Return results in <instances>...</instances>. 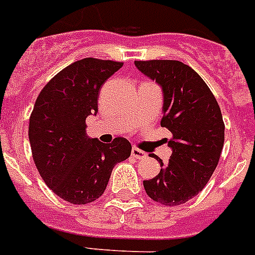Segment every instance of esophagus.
Segmentation results:
<instances>
[{
    "instance_id": "34e87169",
    "label": "esophagus",
    "mask_w": 255,
    "mask_h": 255,
    "mask_svg": "<svg viewBox=\"0 0 255 255\" xmlns=\"http://www.w3.org/2000/svg\"><path fill=\"white\" fill-rule=\"evenodd\" d=\"M131 156L134 157V158H137V160H141V158H146V153L143 152V150H141V149H138L137 146H133L131 148Z\"/></svg>"
}]
</instances>
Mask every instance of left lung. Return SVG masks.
<instances>
[{
  "instance_id": "1",
  "label": "left lung",
  "mask_w": 255,
  "mask_h": 255,
  "mask_svg": "<svg viewBox=\"0 0 255 255\" xmlns=\"http://www.w3.org/2000/svg\"><path fill=\"white\" fill-rule=\"evenodd\" d=\"M142 74L164 93L161 126L172 133V156L160 173L143 180L148 196L164 206H179L202 191L211 179L225 143L221 107L206 82L179 60H135Z\"/></svg>"
}]
</instances>
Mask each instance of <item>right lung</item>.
Segmentation results:
<instances>
[{
	"mask_svg": "<svg viewBox=\"0 0 255 255\" xmlns=\"http://www.w3.org/2000/svg\"><path fill=\"white\" fill-rule=\"evenodd\" d=\"M122 62L86 57L49 80L36 99L29 118L34 165L44 183L71 204H87L102 196L117 162L131 145L124 137L110 143L86 135V118L98 113L102 84Z\"/></svg>",
	"mask_w": 255,
	"mask_h": 255,
	"instance_id": "1",
	"label": "right lung"
}]
</instances>
